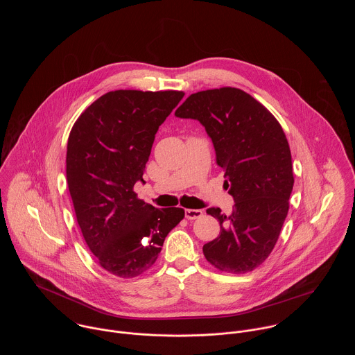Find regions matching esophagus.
I'll return each mask as SVG.
<instances>
[{"label": "esophagus", "instance_id": "1", "mask_svg": "<svg viewBox=\"0 0 355 355\" xmlns=\"http://www.w3.org/2000/svg\"><path fill=\"white\" fill-rule=\"evenodd\" d=\"M184 214H186V218H189V220H196V218L202 217L203 210H201V209H186V210H184Z\"/></svg>", "mask_w": 355, "mask_h": 355}]
</instances>
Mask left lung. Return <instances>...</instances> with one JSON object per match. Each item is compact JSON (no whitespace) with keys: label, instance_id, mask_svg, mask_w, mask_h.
<instances>
[{"label":"left lung","instance_id":"8db88e82","mask_svg":"<svg viewBox=\"0 0 355 355\" xmlns=\"http://www.w3.org/2000/svg\"><path fill=\"white\" fill-rule=\"evenodd\" d=\"M175 116L205 127L235 202L230 214L206 210L218 220L220 235L203 254L223 272H250L273 250L288 213L294 176L284 131L263 105L234 87L191 94Z\"/></svg>","mask_w":355,"mask_h":355}]
</instances>
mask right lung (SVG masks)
I'll list each match as a JSON object with an SVG mask.
<instances>
[{
	"mask_svg": "<svg viewBox=\"0 0 355 355\" xmlns=\"http://www.w3.org/2000/svg\"><path fill=\"white\" fill-rule=\"evenodd\" d=\"M184 97L182 92L116 90L76 120L67 146V182L89 249L107 272L135 277L155 262L180 207L157 209L138 200L158 127Z\"/></svg>",
	"mask_w": 355,
	"mask_h": 355,
	"instance_id": "right-lung-1",
	"label": "right lung"
}]
</instances>
